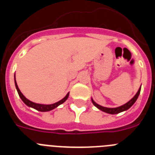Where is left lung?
<instances>
[{"label": "left lung", "instance_id": "left-lung-1", "mask_svg": "<svg viewBox=\"0 0 155 155\" xmlns=\"http://www.w3.org/2000/svg\"><path fill=\"white\" fill-rule=\"evenodd\" d=\"M140 89H141V87H140L139 90H138V91L137 92V94H135V95H134V96L133 97V98H131L128 102H127V103L124 104V105H121V106H119V107H116V108L103 107V106H102V105L97 104L96 102H94V100H93L92 98H91V102H92L93 105H94L95 107H97L98 109L102 111V112H105V113H109V114H118V113H122V112H124V111H126L127 110V109H129L134 103H135V102H136L138 96H139L140 92Z\"/></svg>", "mask_w": 155, "mask_h": 155}]
</instances>
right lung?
<instances>
[{"label":"right lung","mask_w":155,"mask_h":155,"mask_svg":"<svg viewBox=\"0 0 155 155\" xmlns=\"http://www.w3.org/2000/svg\"><path fill=\"white\" fill-rule=\"evenodd\" d=\"M15 84L16 89H17L19 97H20V98H21V99L22 100V102H24L25 105H28V107L33 108V109H36V110H38V111H40V112H48V111L53 110V109H54L55 108H57V106H59L60 105H61V104L64 103L66 100L68 98V96H69V92H68V94H67V95H66L64 98H62V99L60 100L59 102H56V103L50 104V105H44V104L35 103V102H31L30 100H28V98H25V97L23 95L22 93L21 92V91L19 90L17 82H16V80H15Z\"/></svg>","instance_id":"add662e5"}]
</instances>
